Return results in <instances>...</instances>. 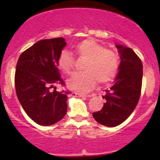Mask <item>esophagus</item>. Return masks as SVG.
<instances>
[{
  "label": "esophagus",
  "instance_id": "34e87169",
  "mask_svg": "<svg viewBox=\"0 0 160 160\" xmlns=\"http://www.w3.org/2000/svg\"><path fill=\"white\" fill-rule=\"evenodd\" d=\"M71 95L73 97H78V98H81V97H91V95H86V94H81V93H78V92H73L71 94Z\"/></svg>",
  "mask_w": 160,
  "mask_h": 160
}]
</instances>
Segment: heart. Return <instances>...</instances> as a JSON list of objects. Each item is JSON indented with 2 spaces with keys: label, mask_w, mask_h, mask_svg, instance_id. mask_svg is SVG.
<instances>
[{
  "label": "heart",
  "mask_w": 160,
  "mask_h": 160,
  "mask_svg": "<svg viewBox=\"0 0 160 160\" xmlns=\"http://www.w3.org/2000/svg\"><path fill=\"white\" fill-rule=\"evenodd\" d=\"M78 54L87 59L83 70L68 81L69 88L78 92H88L92 90L96 82L105 84L115 78L119 68V58L115 52L106 49L91 39L82 41L75 48ZM59 69L66 74L71 73L73 58L67 50L61 52L57 60Z\"/></svg>",
  "instance_id": "b5f03b06"
}]
</instances>
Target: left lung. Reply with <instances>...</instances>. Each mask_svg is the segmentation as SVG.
<instances>
[{
	"mask_svg": "<svg viewBox=\"0 0 160 160\" xmlns=\"http://www.w3.org/2000/svg\"><path fill=\"white\" fill-rule=\"evenodd\" d=\"M120 56L118 73L114 84L105 90L101 111L93 113L98 123L114 128L123 122L134 111L141 94L142 64L133 49L122 45H115Z\"/></svg>",
	"mask_w": 160,
	"mask_h": 160,
	"instance_id": "obj_1",
	"label": "left lung"
}]
</instances>
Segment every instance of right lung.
Returning <instances> with one entry per match:
<instances>
[{"instance_id":"add662e5","label":"right lung","mask_w":160,"mask_h":160,"mask_svg":"<svg viewBox=\"0 0 160 160\" xmlns=\"http://www.w3.org/2000/svg\"><path fill=\"white\" fill-rule=\"evenodd\" d=\"M66 46L62 38L41 40L24 51L17 63L18 100L28 116L41 126L56 123L67 111V93L56 90L64 84L57 60Z\"/></svg>"}]
</instances>
